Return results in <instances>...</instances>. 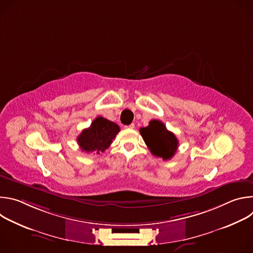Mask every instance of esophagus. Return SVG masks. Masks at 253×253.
I'll list each match as a JSON object with an SVG mask.
<instances>
[{
  "instance_id": "34e87169",
  "label": "esophagus",
  "mask_w": 253,
  "mask_h": 253,
  "mask_svg": "<svg viewBox=\"0 0 253 253\" xmlns=\"http://www.w3.org/2000/svg\"><path fill=\"white\" fill-rule=\"evenodd\" d=\"M126 128H129V129H134V128H135V124H134V123H132V124H130V125L126 126Z\"/></svg>"
}]
</instances>
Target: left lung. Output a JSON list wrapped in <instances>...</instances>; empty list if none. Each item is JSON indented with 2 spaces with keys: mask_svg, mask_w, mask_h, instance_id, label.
Wrapping results in <instances>:
<instances>
[{
  "mask_svg": "<svg viewBox=\"0 0 253 253\" xmlns=\"http://www.w3.org/2000/svg\"><path fill=\"white\" fill-rule=\"evenodd\" d=\"M140 133L151 153L156 157L169 160L177 151L178 139L159 120H151L147 127L140 128Z\"/></svg>",
  "mask_w": 253,
  "mask_h": 253,
  "instance_id": "8db88e82",
  "label": "left lung"
}]
</instances>
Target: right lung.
<instances>
[{"instance_id":"1","label":"right lung","mask_w":253,"mask_h":253,"mask_svg":"<svg viewBox=\"0 0 253 253\" xmlns=\"http://www.w3.org/2000/svg\"><path fill=\"white\" fill-rule=\"evenodd\" d=\"M119 131L120 128L117 124L99 116L91 123L89 128L81 132L77 141L82 151L99 154L110 146Z\"/></svg>"}]
</instances>
